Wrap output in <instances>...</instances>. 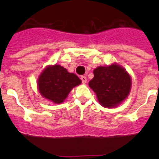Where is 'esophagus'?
I'll use <instances>...</instances> for the list:
<instances>
[{
    "instance_id": "obj_1",
    "label": "esophagus",
    "mask_w": 159,
    "mask_h": 159,
    "mask_svg": "<svg viewBox=\"0 0 159 159\" xmlns=\"http://www.w3.org/2000/svg\"><path fill=\"white\" fill-rule=\"evenodd\" d=\"M80 79H81V80H82L83 84H86V82H87V77L85 76V75H82Z\"/></svg>"
}]
</instances>
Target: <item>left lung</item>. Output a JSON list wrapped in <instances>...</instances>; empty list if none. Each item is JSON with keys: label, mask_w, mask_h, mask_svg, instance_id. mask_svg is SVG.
<instances>
[{"label": "left lung", "mask_w": 159, "mask_h": 159, "mask_svg": "<svg viewBox=\"0 0 159 159\" xmlns=\"http://www.w3.org/2000/svg\"><path fill=\"white\" fill-rule=\"evenodd\" d=\"M89 82L98 100L105 107H114L121 103L129 95L131 80L124 68L117 64L98 67Z\"/></svg>", "instance_id": "1"}]
</instances>
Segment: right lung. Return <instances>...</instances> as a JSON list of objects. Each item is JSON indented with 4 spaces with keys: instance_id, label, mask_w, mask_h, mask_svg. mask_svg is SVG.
Returning a JSON list of instances; mask_svg holds the SVG:
<instances>
[{
    "instance_id": "1",
    "label": "right lung",
    "mask_w": 159,
    "mask_h": 159,
    "mask_svg": "<svg viewBox=\"0 0 159 159\" xmlns=\"http://www.w3.org/2000/svg\"><path fill=\"white\" fill-rule=\"evenodd\" d=\"M80 84L76 75L57 64L48 67L38 80L40 95L55 103L62 102L71 89Z\"/></svg>"
}]
</instances>
